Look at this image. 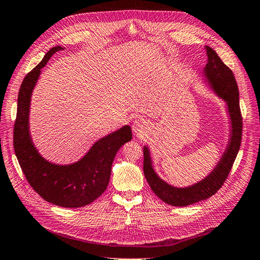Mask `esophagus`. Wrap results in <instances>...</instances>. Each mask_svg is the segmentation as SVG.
<instances>
[{
  "label": "esophagus",
  "instance_id": "obj_1",
  "mask_svg": "<svg viewBox=\"0 0 260 260\" xmlns=\"http://www.w3.org/2000/svg\"><path fill=\"white\" fill-rule=\"evenodd\" d=\"M147 128H149V123H147L142 118H137L132 123L133 132H135L138 136H142L143 133H145Z\"/></svg>",
  "mask_w": 260,
  "mask_h": 260
}]
</instances>
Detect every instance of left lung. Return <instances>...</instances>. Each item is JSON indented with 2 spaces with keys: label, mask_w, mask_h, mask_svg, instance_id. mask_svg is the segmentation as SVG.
<instances>
[{
  "label": "left lung",
  "mask_w": 260,
  "mask_h": 260,
  "mask_svg": "<svg viewBox=\"0 0 260 260\" xmlns=\"http://www.w3.org/2000/svg\"><path fill=\"white\" fill-rule=\"evenodd\" d=\"M208 61L203 69L205 80L214 94L225 102L230 119V138L225 151L219 162L207 177L187 187H175L160 178L154 171L150 149L143 146V172L153 192L157 197L175 207H186L206 200L213 196L228 178L231 168L241 147L242 116L240 109L238 87L232 70L228 68L212 48L206 46Z\"/></svg>",
  "instance_id": "1"
}]
</instances>
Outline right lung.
Segmentation results:
<instances>
[{
    "label": "right lung",
    "mask_w": 260,
    "mask_h": 260,
    "mask_svg": "<svg viewBox=\"0 0 260 260\" xmlns=\"http://www.w3.org/2000/svg\"><path fill=\"white\" fill-rule=\"evenodd\" d=\"M59 50L63 48H51L20 85L14 124V150L27 181L41 198L63 208H81L106 190L114 158L119 149L132 139V131L127 124L111 132L96 141L85 155L72 164H54L40 155L29 132L31 94L41 69Z\"/></svg>",
    "instance_id": "add662e5"
}]
</instances>
